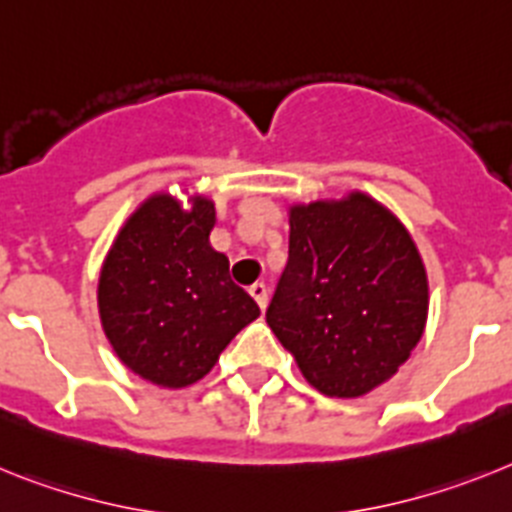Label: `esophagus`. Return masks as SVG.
Instances as JSON below:
<instances>
[{"instance_id":"obj_1","label":"esophagus","mask_w":512,"mask_h":512,"mask_svg":"<svg viewBox=\"0 0 512 512\" xmlns=\"http://www.w3.org/2000/svg\"><path fill=\"white\" fill-rule=\"evenodd\" d=\"M250 293L260 309H265V306H268V286H265V283H252Z\"/></svg>"}]
</instances>
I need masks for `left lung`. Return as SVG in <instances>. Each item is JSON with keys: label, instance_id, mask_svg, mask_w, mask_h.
Segmentation results:
<instances>
[{"label": "left lung", "instance_id": "obj_1", "mask_svg": "<svg viewBox=\"0 0 512 512\" xmlns=\"http://www.w3.org/2000/svg\"><path fill=\"white\" fill-rule=\"evenodd\" d=\"M288 262L268 306L273 335L327 397L389 381L428 322V273L407 226L376 198L288 206Z\"/></svg>", "mask_w": 512, "mask_h": 512}]
</instances>
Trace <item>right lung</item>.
Listing matches in <instances>:
<instances>
[{
	"mask_svg": "<svg viewBox=\"0 0 512 512\" xmlns=\"http://www.w3.org/2000/svg\"><path fill=\"white\" fill-rule=\"evenodd\" d=\"M216 203L159 190L126 219L102 260L97 311L118 361L162 389L201 381L260 306L211 247Z\"/></svg>",
	"mask_w": 512,
	"mask_h": 512,
	"instance_id": "right-lung-1",
	"label": "right lung"
}]
</instances>
